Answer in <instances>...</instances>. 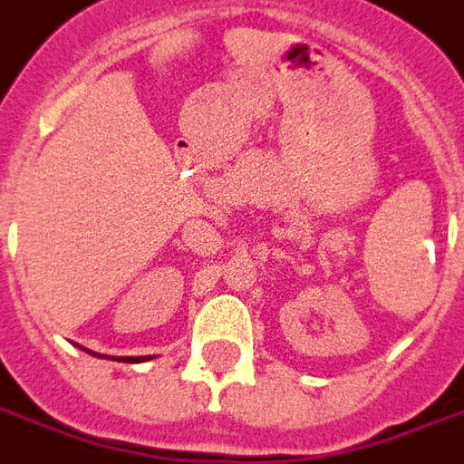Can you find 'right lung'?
<instances>
[{"instance_id": "obj_1", "label": "right lung", "mask_w": 464, "mask_h": 464, "mask_svg": "<svg viewBox=\"0 0 464 464\" xmlns=\"http://www.w3.org/2000/svg\"><path fill=\"white\" fill-rule=\"evenodd\" d=\"M84 351H86V348H84ZM86 353L99 355V358H111V361H123V362H145V361H150V358H152V355H121V358H116V355L94 353V351H86Z\"/></svg>"}]
</instances>
